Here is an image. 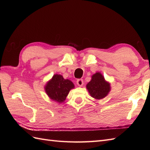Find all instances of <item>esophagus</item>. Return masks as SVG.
<instances>
[{
    "instance_id": "1",
    "label": "esophagus",
    "mask_w": 150,
    "mask_h": 150,
    "mask_svg": "<svg viewBox=\"0 0 150 150\" xmlns=\"http://www.w3.org/2000/svg\"><path fill=\"white\" fill-rule=\"evenodd\" d=\"M76 83L77 84H78L79 86H82L84 84V82H83V80L81 79H79L77 80L76 81Z\"/></svg>"
}]
</instances>
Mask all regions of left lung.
Here are the masks:
<instances>
[{
	"mask_svg": "<svg viewBox=\"0 0 150 150\" xmlns=\"http://www.w3.org/2000/svg\"><path fill=\"white\" fill-rule=\"evenodd\" d=\"M89 94L93 98L101 99L107 96L110 91V84L106 82L103 75L97 72L92 76V79L86 85Z\"/></svg>",
	"mask_w": 150,
	"mask_h": 150,
	"instance_id": "left-lung-1",
	"label": "left lung"
}]
</instances>
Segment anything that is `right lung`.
<instances>
[{"mask_svg":"<svg viewBox=\"0 0 150 150\" xmlns=\"http://www.w3.org/2000/svg\"><path fill=\"white\" fill-rule=\"evenodd\" d=\"M74 86L69 79H64L59 74L54 75L45 87V90L49 97L57 103L64 101L69 91Z\"/></svg>","mask_w":150,"mask_h":150,"instance_id":"add662e5","label":"right lung"}]
</instances>
